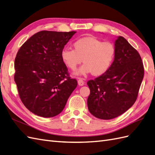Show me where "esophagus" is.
I'll use <instances>...</instances> for the list:
<instances>
[{
	"mask_svg": "<svg viewBox=\"0 0 155 155\" xmlns=\"http://www.w3.org/2000/svg\"><path fill=\"white\" fill-rule=\"evenodd\" d=\"M78 84L79 85V86H83L84 84V81L82 80V78H79L78 80Z\"/></svg>",
	"mask_w": 155,
	"mask_h": 155,
	"instance_id": "1",
	"label": "esophagus"
}]
</instances>
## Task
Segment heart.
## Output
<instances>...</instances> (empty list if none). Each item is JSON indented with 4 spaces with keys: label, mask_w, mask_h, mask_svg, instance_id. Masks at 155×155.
<instances>
[{
    "label": "heart",
    "mask_w": 155,
    "mask_h": 155,
    "mask_svg": "<svg viewBox=\"0 0 155 155\" xmlns=\"http://www.w3.org/2000/svg\"><path fill=\"white\" fill-rule=\"evenodd\" d=\"M73 50L64 48L61 52L63 63L72 71L76 70L82 61L84 63L74 74L86 76L93 73L101 75L112 65L115 58V46L110 42H103L96 37H86L73 42Z\"/></svg>",
    "instance_id": "b5f03b06"
}]
</instances>
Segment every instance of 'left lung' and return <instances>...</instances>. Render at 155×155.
Listing matches in <instances>:
<instances>
[{
  "label": "left lung",
  "instance_id": "left-lung-1",
  "mask_svg": "<svg viewBox=\"0 0 155 155\" xmlns=\"http://www.w3.org/2000/svg\"><path fill=\"white\" fill-rule=\"evenodd\" d=\"M114 46L115 58L110 69L87 82L89 111L104 120L121 115L134 105L144 75L140 54L124 37H118Z\"/></svg>",
  "mask_w": 155,
  "mask_h": 155
}]
</instances>
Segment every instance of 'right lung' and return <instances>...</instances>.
<instances>
[{
    "mask_svg": "<svg viewBox=\"0 0 155 155\" xmlns=\"http://www.w3.org/2000/svg\"><path fill=\"white\" fill-rule=\"evenodd\" d=\"M76 31H42L23 44L15 59L14 81L25 107L49 118L64 109L77 81L69 77L61 52Z\"/></svg>",
    "mask_w": 155,
    "mask_h": 155,
    "instance_id": "obj_1",
    "label": "right lung"
}]
</instances>
